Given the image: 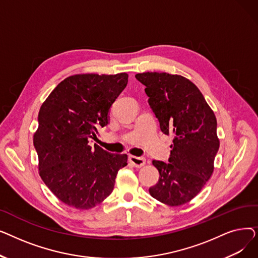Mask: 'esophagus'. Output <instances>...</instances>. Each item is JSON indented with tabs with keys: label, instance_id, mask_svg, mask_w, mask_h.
Segmentation results:
<instances>
[{
	"label": "esophagus",
	"instance_id": "esophagus-1",
	"mask_svg": "<svg viewBox=\"0 0 258 258\" xmlns=\"http://www.w3.org/2000/svg\"><path fill=\"white\" fill-rule=\"evenodd\" d=\"M128 160H130L131 163H132L135 167H137V168H140V167L144 166L145 162H146V160H145L144 157H136V156H130Z\"/></svg>",
	"mask_w": 258,
	"mask_h": 258
}]
</instances>
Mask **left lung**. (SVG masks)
<instances>
[{"label": "left lung", "mask_w": 258, "mask_h": 258, "mask_svg": "<svg viewBox=\"0 0 258 258\" xmlns=\"http://www.w3.org/2000/svg\"><path fill=\"white\" fill-rule=\"evenodd\" d=\"M135 77L145 86L161 132L173 135L168 163L153 161L160 178L148 191L163 204L183 205L202 190L213 172L220 147L215 115L197 86L181 75L145 72Z\"/></svg>", "instance_id": "obj_1"}]
</instances>
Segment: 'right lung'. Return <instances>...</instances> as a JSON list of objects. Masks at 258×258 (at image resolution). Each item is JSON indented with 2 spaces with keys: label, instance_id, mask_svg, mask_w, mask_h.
Segmentation results:
<instances>
[{
  "label": "right lung",
  "instance_id": "obj_1",
  "mask_svg": "<svg viewBox=\"0 0 258 258\" xmlns=\"http://www.w3.org/2000/svg\"><path fill=\"white\" fill-rule=\"evenodd\" d=\"M128 75L77 74L63 79L42 104L33 144L39 175L66 205L90 209L110 196L125 154L89 145L97 128L108 124L112 104Z\"/></svg>",
  "mask_w": 258,
  "mask_h": 258
}]
</instances>
